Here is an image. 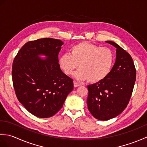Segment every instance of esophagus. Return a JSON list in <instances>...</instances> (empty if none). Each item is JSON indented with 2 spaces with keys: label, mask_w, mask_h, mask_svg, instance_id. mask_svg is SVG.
<instances>
[{
  "label": "esophagus",
  "mask_w": 147,
  "mask_h": 147,
  "mask_svg": "<svg viewBox=\"0 0 147 147\" xmlns=\"http://www.w3.org/2000/svg\"><path fill=\"white\" fill-rule=\"evenodd\" d=\"M73 83H74V87H78V86H80L81 85L80 83H78V82H74Z\"/></svg>",
  "instance_id": "34e87169"
}]
</instances>
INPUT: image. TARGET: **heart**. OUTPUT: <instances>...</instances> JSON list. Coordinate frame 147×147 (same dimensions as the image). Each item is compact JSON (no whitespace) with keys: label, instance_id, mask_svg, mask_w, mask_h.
<instances>
[{"label":"heart","instance_id":"1","mask_svg":"<svg viewBox=\"0 0 147 147\" xmlns=\"http://www.w3.org/2000/svg\"><path fill=\"white\" fill-rule=\"evenodd\" d=\"M114 61V55L111 49L82 42L72 47L69 54L62 55L59 59V64L66 75L73 74L79 64L80 69L74 77L79 80L96 83L108 76Z\"/></svg>","mask_w":147,"mask_h":147}]
</instances>
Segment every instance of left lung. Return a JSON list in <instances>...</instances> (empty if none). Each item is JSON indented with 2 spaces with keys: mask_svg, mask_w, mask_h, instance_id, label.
<instances>
[{
  "mask_svg": "<svg viewBox=\"0 0 147 147\" xmlns=\"http://www.w3.org/2000/svg\"><path fill=\"white\" fill-rule=\"evenodd\" d=\"M106 42L116 48L115 62L104 80L88 86L87 98L90 113L102 121L116 117L125 109L136 81V69L131 55L115 42Z\"/></svg>",
  "mask_w": 147,
  "mask_h": 147,
  "instance_id": "obj_1",
  "label": "left lung"
}]
</instances>
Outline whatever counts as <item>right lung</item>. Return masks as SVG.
<instances>
[{
    "mask_svg": "<svg viewBox=\"0 0 147 147\" xmlns=\"http://www.w3.org/2000/svg\"><path fill=\"white\" fill-rule=\"evenodd\" d=\"M63 44L51 38L30 41L14 59L12 77L16 95L26 110L38 117L55 115L73 90V80L59 64L58 54Z\"/></svg>",
    "mask_w": 147,
    "mask_h": 147,
    "instance_id": "obj_1",
    "label": "right lung"
}]
</instances>
